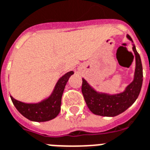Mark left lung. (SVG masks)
Masks as SVG:
<instances>
[{
  "label": "left lung",
  "instance_id": "left-lung-1",
  "mask_svg": "<svg viewBox=\"0 0 150 150\" xmlns=\"http://www.w3.org/2000/svg\"><path fill=\"white\" fill-rule=\"evenodd\" d=\"M127 38L130 40H132L129 35H127ZM132 49L135 54L136 60L134 78L122 93L114 96L98 93L84 79H82L81 91L88 109L94 114L103 117H115L125 112L138 98L142 84V65L140 55L136 51L134 45H133Z\"/></svg>",
  "mask_w": 150,
  "mask_h": 150
}]
</instances>
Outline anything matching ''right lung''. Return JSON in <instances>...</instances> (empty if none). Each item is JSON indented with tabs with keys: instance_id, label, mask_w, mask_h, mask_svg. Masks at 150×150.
<instances>
[{
	"instance_id": "add662e5",
	"label": "right lung",
	"mask_w": 150,
	"mask_h": 150,
	"mask_svg": "<svg viewBox=\"0 0 150 150\" xmlns=\"http://www.w3.org/2000/svg\"><path fill=\"white\" fill-rule=\"evenodd\" d=\"M74 74V72L67 73L59 79L53 93L47 99L41 103L32 104L24 103L15 99L11 97V101L18 111L23 117L32 121L45 122L56 117L61 110V102L65 86L69 80V76Z\"/></svg>"
}]
</instances>
